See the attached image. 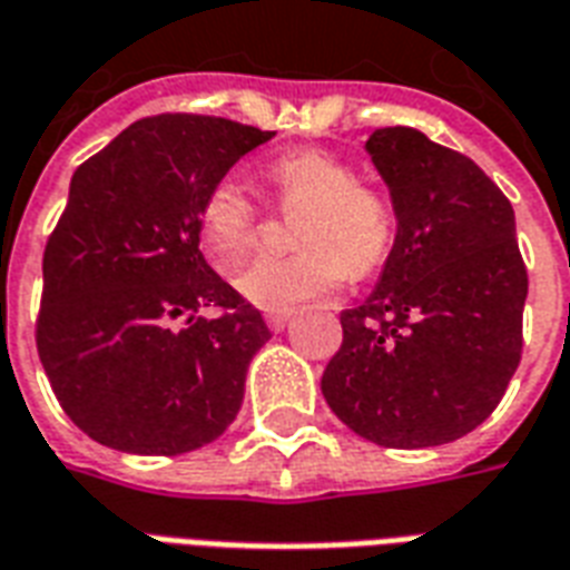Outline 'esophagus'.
Segmentation results:
<instances>
[{
  "label": "esophagus",
  "mask_w": 570,
  "mask_h": 570,
  "mask_svg": "<svg viewBox=\"0 0 570 570\" xmlns=\"http://www.w3.org/2000/svg\"><path fill=\"white\" fill-rule=\"evenodd\" d=\"M289 316H293V311H268L266 325L272 332H284L286 323H289Z\"/></svg>",
  "instance_id": "34e87169"
}]
</instances>
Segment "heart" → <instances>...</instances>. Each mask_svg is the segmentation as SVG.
Instances as JSON below:
<instances>
[{
    "label": "heart",
    "instance_id": "1",
    "mask_svg": "<svg viewBox=\"0 0 570 570\" xmlns=\"http://www.w3.org/2000/svg\"><path fill=\"white\" fill-rule=\"evenodd\" d=\"M277 206L298 212L293 220L295 254L263 256L238 275V289L259 307L295 302L337 289L343 277H367L389 259L397 236L394 203L376 185L358 181L350 160L323 149H295L266 167ZM199 229L220 266H236L254 247L259 206L250 190L224 176L199 203Z\"/></svg>",
    "mask_w": 570,
    "mask_h": 570
}]
</instances>
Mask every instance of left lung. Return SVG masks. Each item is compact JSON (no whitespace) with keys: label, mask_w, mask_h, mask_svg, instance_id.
Listing matches in <instances>:
<instances>
[{"label":"left lung","mask_w":570,"mask_h":570,"mask_svg":"<svg viewBox=\"0 0 570 570\" xmlns=\"http://www.w3.org/2000/svg\"><path fill=\"white\" fill-rule=\"evenodd\" d=\"M397 212L376 289L341 314L332 412L385 449L445 445L497 410L523 353L529 277L514 208L475 160L415 128L373 130Z\"/></svg>","instance_id":"obj_1"}]
</instances>
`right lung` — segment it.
Segmentation results:
<instances>
[{"mask_svg": "<svg viewBox=\"0 0 570 570\" xmlns=\"http://www.w3.org/2000/svg\"><path fill=\"white\" fill-rule=\"evenodd\" d=\"M275 130L160 112L77 167L43 247L35 341L65 415L107 449L173 458L242 410L263 314L199 250V203ZM199 306H220L215 321Z\"/></svg>", "mask_w": 570, "mask_h": 570, "instance_id": "1", "label": "right lung"}]
</instances>
